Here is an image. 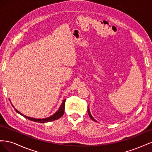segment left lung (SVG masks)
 Returning a JSON list of instances; mask_svg holds the SVG:
<instances>
[{
    "label": "left lung",
    "mask_w": 152,
    "mask_h": 152,
    "mask_svg": "<svg viewBox=\"0 0 152 152\" xmlns=\"http://www.w3.org/2000/svg\"><path fill=\"white\" fill-rule=\"evenodd\" d=\"M87 112H88V115H89V116L90 117V118L92 119V120L94 121H95V122H96V121L95 119H94V118L93 117V116L91 115V112H90V110H89V108H87Z\"/></svg>",
    "instance_id": "obj_1"
}]
</instances>
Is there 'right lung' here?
Instances as JSON below:
<instances>
[{
    "instance_id": "1",
    "label": "right lung",
    "mask_w": 152,
    "mask_h": 152,
    "mask_svg": "<svg viewBox=\"0 0 152 152\" xmlns=\"http://www.w3.org/2000/svg\"><path fill=\"white\" fill-rule=\"evenodd\" d=\"M65 101H66V99L63 100V102H62V103H61V104L60 106V107L59 108V109L58 110V111L56 113H54L53 115H52L51 116H50V117H47V118H31V117H27V116L25 115H23V113H20L16 108H15V109L16 112L17 113L20 114L21 115L23 116L24 117H25L27 119H28V120H30V121L36 122H39V123H45V122H50V121H55V120H57V119L61 117L63 115L64 110H65ZM12 106L14 107V106L12 104Z\"/></svg>"
}]
</instances>
